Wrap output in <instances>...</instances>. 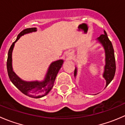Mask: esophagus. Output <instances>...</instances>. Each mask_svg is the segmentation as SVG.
<instances>
[{
	"mask_svg": "<svg viewBox=\"0 0 125 125\" xmlns=\"http://www.w3.org/2000/svg\"><path fill=\"white\" fill-rule=\"evenodd\" d=\"M66 55H67V56H68L69 57L71 58L72 57V55H73V53H72V52H68V54H66Z\"/></svg>",
	"mask_w": 125,
	"mask_h": 125,
	"instance_id": "1",
	"label": "esophagus"
}]
</instances>
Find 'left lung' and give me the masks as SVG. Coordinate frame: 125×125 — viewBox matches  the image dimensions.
<instances>
[{"label": "left lung", "mask_w": 125, "mask_h": 125, "mask_svg": "<svg viewBox=\"0 0 125 125\" xmlns=\"http://www.w3.org/2000/svg\"><path fill=\"white\" fill-rule=\"evenodd\" d=\"M96 40L103 46L105 52V65L104 66L103 77L106 80V88L113 80L115 75L116 66L114 48L111 42L109 40L105 31H104V34L100 35L98 38L96 39ZM77 74V68H75L74 70L75 78L76 77Z\"/></svg>", "instance_id": "1"}]
</instances>
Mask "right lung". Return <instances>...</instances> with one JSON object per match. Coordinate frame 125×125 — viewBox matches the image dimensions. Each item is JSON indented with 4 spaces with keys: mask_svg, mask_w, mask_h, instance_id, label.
<instances>
[{
    "mask_svg": "<svg viewBox=\"0 0 125 125\" xmlns=\"http://www.w3.org/2000/svg\"><path fill=\"white\" fill-rule=\"evenodd\" d=\"M36 31H37L36 28H30L25 29L19 34L8 51L7 66L9 78L15 86L25 95L30 97L39 99L47 95L52 89L57 75L63 63V60L60 59L51 63L42 81H25L14 72L12 65V52L15 43L21 36Z\"/></svg>",
    "mask_w": 125,
    "mask_h": 125,
    "instance_id": "1",
    "label": "right lung"
}]
</instances>
